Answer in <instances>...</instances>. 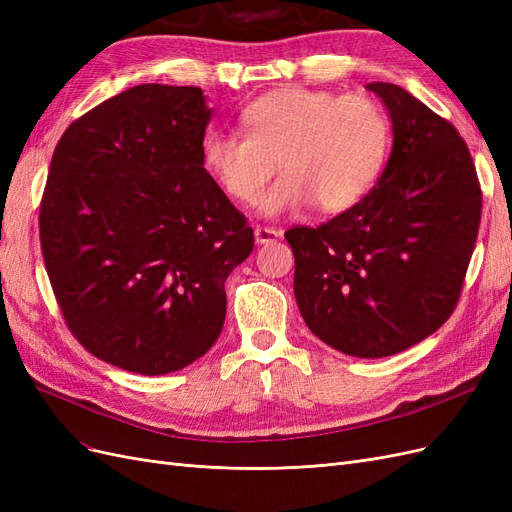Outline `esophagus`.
I'll return each instance as SVG.
<instances>
[{
    "label": "esophagus",
    "mask_w": 512,
    "mask_h": 512,
    "mask_svg": "<svg viewBox=\"0 0 512 512\" xmlns=\"http://www.w3.org/2000/svg\"><path fill=\"white\" fill-rule=\"evenodd\" d=\"M254 237L258 243H273L282 237V230L269 228V226H256L254 228Z\"/></svg>",
    "instance_id": "esophagus-1"
}]
</instances>
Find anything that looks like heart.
<instances>
[{
  "label": "heart",
  "mask_w": 512,
  "mask_h": 512,
  "mask_svg": "<svg viewBox=\"0 0 512 512\" xmlns=\"http://www.w3.org/2000/svg\"><path fill=\"white\" fill-rule=\"evenodd\" d=\"M245 134L211 130L203 164L237 205H254L280 162L282 177L260 200L275 218L316 203L324 213L354 207L374 188L391 147L384 108L365 94L284 87L241 111Z\"/></svg>",
  "instance_id": "b5f03b06"
}]
</instances>
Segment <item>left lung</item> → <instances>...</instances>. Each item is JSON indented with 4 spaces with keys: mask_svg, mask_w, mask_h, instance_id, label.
Returning <instances> with one entry per match:
<instances>
[{
    "mask_svg": "<svg viewBox=\"0 0 512 512\" xmlns=\"http://www.w3.org/2000/svg\"><path fill=\"white\" fill-rule=\"evenodd\" d=\"M367 89L393 121L378 185L333 220L284 237L309 331L344 354L380 359L423 342L455 312L483 194L451 121L393 83Z\"/></svg>",
    "mask_w": 512,
    "mask_h": 512,
    "instance_id": "1",
    "label": "left lung"
}]
</instances>
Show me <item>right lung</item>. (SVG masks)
<instances>
[{"label":"right lung","mask_w":512,"mask_h":512,"mask_svg":"<svg viewBox=\"0 0 512 512\" xmlns=\"http://www.w3.org/2000/svg\"><path fill=\"white\" fill-rule=\"evenodd\" d=\"M203 89L147 83L72 121L40 203L46 273L70 333L126 371L200 359L254 230L203 166Z\"/></svg>","instance_id":"1"}]
</instances>
